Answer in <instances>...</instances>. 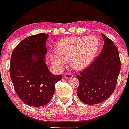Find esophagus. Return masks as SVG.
Wrapping results in <instances>:
<instances>
[{"label": "esophagus", "instance_id": "esophagus-1", "mask_svg": "<svg viewBox=\"0 0 129 129\" xmlns=\"http://www.w3.org/2000/svg\"><path fill=\"white\" fill-rule=\"evenodd\" d=\"M73 75L71 74V73H66L65 75H64V77L65 78V79H72L73 78Z\"/></svg>", "mask_w": 129, "mask_h": 129}]
</instances>
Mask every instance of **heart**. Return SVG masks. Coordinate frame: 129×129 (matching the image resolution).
I'll list each match as a JSON object with an SVG mask.
<instances>
[{
  "instance_id": "heart-1",
  "label": "heart",
  "mask_w": 129,
  "mask_h": 129,
  "mask_svg": "<svg viewBox=\"0 0 129 129\" xmlns=\"http://www.w3.org/2000/svg\"><path fill=\"white\" fill-rule=\"evenodd\" d=\"M99 47L96 37H69L60 41L56 47V53L51 55L52 63L57 68H61L64 60H70L73 68L84 69L95 57Z\"/></svg>"
}]
</instances>
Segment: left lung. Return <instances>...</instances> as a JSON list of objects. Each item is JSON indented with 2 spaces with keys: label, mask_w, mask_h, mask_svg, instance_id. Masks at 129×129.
<instances>
[{
  "label": "left lung",
  "mask_w": 129,
  "mask_h": 129,
  "mask_svg": "<svg viewBox=\"0 0 129 129\" xmlns=\"http://www.w3.org/2000/svg\"><path fill=\"white\" fill-rule=\"evenodd\" d=\"M101 35L104 40L101 52L90 66L77 75L79 81L77 96L86 105L106 101L115 90L120 73L118 49L111 39Z\"/></svg>",
  "instance_id": "left-lung-1"
}]
</instances>
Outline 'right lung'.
<instances>
[{"instance_id":"obj_1","label":"right lung","mask_w":129,"mask_h":129,"mask_svg":"<svg viewBox=\"0 0 129 129\" xmlns=\"http://www.w3.org/2000/svg\"><path fill=\"white\" fill-rule=\"evenodd\" d=\"M48 35L30 36L13 50L10 75L18 96L28 105L42 107L52 98L55 84L62 75H52L45 63Z\"/></svg>"}]
</instances>
